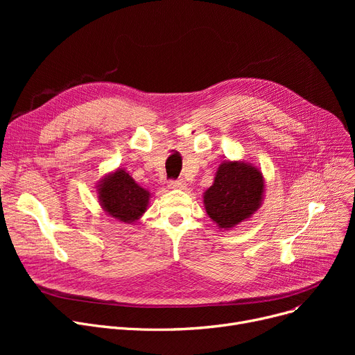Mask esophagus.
Wrapping results in <instances>:
<instances>
[{
  "label": "esophagus",
  "instance_id": "esophagus-1",
  "mask_svg": "<svg viewBox=\"0 0 355 355\" xmlns=\"http://www.w3.org/2000/svg\"><path fill=\"white\" fill-rule=\"evenodd\" d=\"M168 187L171 190H184L185 189V181L184 180H171L168 182Z\"/></svg>",
  "mask_w": 355,
  "mask_h": 355
}]
</instances>
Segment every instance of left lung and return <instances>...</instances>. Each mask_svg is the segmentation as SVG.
<instances>
[{
    "label": "left lung",
    "instance_id": "1",
    "mask_svg": "<svg viewBox=\"0 0 355 355\" xmlns=\"http://www.w3.org/2000/svg\"><path fill=\"white\" fill-rule=\"evenodd\" d=\"M265 178L245 161H223L213 185L202 194L204 209L218 229L229 230L250 218L262 206Z\"/></svg>",
    "mask_w": 355,
    "mask_h": 355
}]
</instances>
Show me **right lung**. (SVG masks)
Returning a JSON list of instances; mask_svg holds the SVG:
<instances>
[{
	"label": "right lung",
	"instance_id": "1",
	"mask_svg": "<svg viewBox=\"0 0 355 355\" xmlns=\"http://www.w3.org/2000/svg\"><path fill=\"white\" fill-rule=\"evenodd\" d=\"M96 189L103 211L128 225L142 217L151 198L149 191L142 189L122 168L105 175Z\"/></svg>",
	"mask_w": 355,
	"mask_h": 355
}]
</instances>
